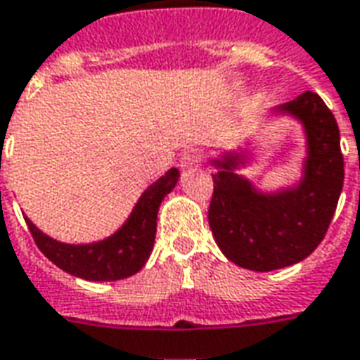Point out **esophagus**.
<instances>
[{
  "instance_id": "34e87169",
  "label": "esophagus",
  "mask_w": 360,
  "mask_h": 360,
  "mask_svg": "<svg viewBox=\"0 0 360 360\" xmlns=\"http://www.w3.org/2000/svg\"><path fill=\"white\" fill-rule=\"evenodd\" d=\"M201 162V153L200 151H188L182 155V159H180V168H193L198 167Z\"/></svg>"
}]
</instances>
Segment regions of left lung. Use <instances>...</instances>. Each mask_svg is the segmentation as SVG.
Listing matches in <instances>:
<instances>
[{
	"label": "left lung",
	"mask_w": 360,
	"mask_h": 360,
	"mask_svg": "<svg viewBox=\"0 0 360 360\" xmlns=\"http://www.w3.org/2000/svg\"><path fill=\"white\" fill-rule=\"evenodd\" d=\"M281 110L307 129L308 157L302 182L279 193L256 192L233 172L238 155L213 160L209 226L233 264L252 271H274L310 256L323 240L343 188L339 127L322 98L307 91Z\"/></svg>",
	"instance_id": "1"
}]
</instances>
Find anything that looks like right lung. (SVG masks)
<instances>
[{
  "mask_svg": "<svg viewBox=\"0 0 360 360\" xmlns=\"http://www.w3.org/2000/svg\"><path fill=\"white\" fill-rule=\"evenodd\" d=\"M178 176V168H170L167 174L149 186L124 226L106 240L79 246L63 244L40 233L29 219L25 221L40 252L63 271L86 281L126 279L129 275L137 274L151 256L159 205L176 186Z\"/></svg>",
  "mask_w": 360,
  "mask_h": 360,
  "instance_id": "add662e5",
  "label": "right lung"
}]
</instances>
